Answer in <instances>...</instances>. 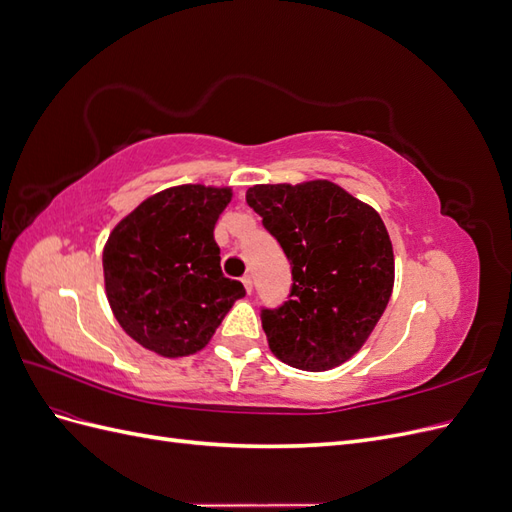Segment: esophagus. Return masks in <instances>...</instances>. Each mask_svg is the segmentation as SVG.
<instances>
[{
	"label": "esophagus",
	"instance_id": "esophagus-1",
	"mask_svg": "<svg viewBox=\"0 0 512 512\" xmlns=\"http://www.w3.org/2000/svg\"><path fill=\"white\" fill-rule=\"evenodd\" d=\"M241 282H243V286H245V292L250 294V292H252V288H254V286H252V275H243V277H241Z\"/></svg>",
	"mask_w": 512,
	"mask_h": 512
}]
</instances>
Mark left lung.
Segmentation results:
<instances>
[{
	"label": "left lung",
	"instance_id": "1",
	"mask_svg": "<svg viewBox=\"0 0 512 512\" xmlns=\"http://www.w3.org/2000/svg\"><path fill=\"white\" fill-rule=\"evenodd\" d=\"M245 200L292 273L288 301L260 309L271 352L305 371L342 365L393 292V245L380 215L331 181L254 185Z\"/></svg>",
	"mask_w": 512,
	"mask_h": 512
}]
</instances>
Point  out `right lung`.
I'll use <instances>...</instances> for the list:
<instances>
[{"label": "right lung", "mask_w": 512, "mask_h": 512, "mask_svg": "<svg viewBox=\"0 0 512 512\" xmlns=\"http://www.w3.org/2000/svg\"><path fill=\"white\" fill-rule=\"evenodd\" d=\"M228 188L179 185L147 198L106 241V297L132 339L162 356L205 348L237 299L241 282L224 277L213 228Z\"/></svg>", "instance_id": "obj_1"}]
</instances>
